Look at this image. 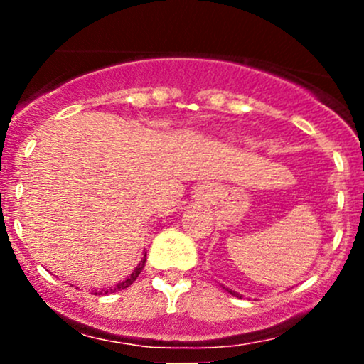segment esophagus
Masks as SVG:
<instances>
[{"mask_svg":"<svg viewBox=\"0 0 364 364\" xmlns=\"http://www.w3.org/2000/svg\"><path fill=\"white\" fill-rule=\"evenodd\" d=\"M200 196H202V195H200Z\"/></svg>","mask_w":364,"mask_h":364,"instance_id":"obj_1","label":"esophagus"}]
</instances>
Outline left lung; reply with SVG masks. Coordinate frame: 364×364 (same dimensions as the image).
I'll list each match as a JSON object with an SVG mask.
<instances>
[{"label":"left lung","instance_id":"left-lung-1","mask_svg":"<svg viewBox=\"0 0 364 364\" xmlns=\"http://www.w3.org/2000/svg\"><path fill=\"white\" fill-rule=\"evenodd\" d=\"M225 291H228V292H229V294L236 296V298H241V294H237V292H235V291H231V289H228V287H225Z\"/></svg>","mask_w":364,"mask_h":364}]
</instances>
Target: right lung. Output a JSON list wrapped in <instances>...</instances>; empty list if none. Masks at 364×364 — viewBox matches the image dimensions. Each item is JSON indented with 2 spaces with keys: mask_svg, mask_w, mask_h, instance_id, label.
I'll return each instance as SVG.
<instances>
[{
  "mask_svg": "<svg viewBox=\"0 0 364 364\" xmlns=\"http://www.w3.org/2000/svg\"><path fill=\"white\" fill-rule=\"evenodd\" d=\"M145 260H147V252L144 253V258H141V262L139 263V265L135 267V270H133L132 274H129V277L128 279H124V281H121V282H118L116 284L114 287H109V289H102V291H95L94 294H109V292H116V291H121V289H127L128 286H132L133 282L136 281V277H139L140 275V272L141 270H144V267H145Z\"/></svg>",
  "mask_w": 364,
  "mask_h": 364,
  "instance_id": "right-lung-1",
  "label": "right lung"
}]
</instances>
